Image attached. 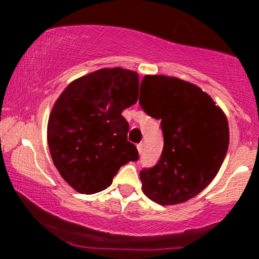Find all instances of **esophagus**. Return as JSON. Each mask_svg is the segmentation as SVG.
Segmentation results:
<instances>
[{"instance_id":"obj_1","label":"esophagus","mask_w":259,"mask_h":259,"mask_svg":"<svg viewBox=\"0 0 259 259\" xmlns=\"http://www.w3.org/2000/svg\"><path fill=\"white\" fill-rule=\"evenodd\" d=\"M144 146H145L144 142H140V144L138 145V151H139L140 154H141L142 151H144Z\"/></svg>"}]
</instances>
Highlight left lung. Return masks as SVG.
Wrapping results in <instances>:
<instances>
[{
    "label": "left lung",
    "instance_id": "left-lung-1",
    "mask_svg": "<svg viewBox=\"0 0 259 259\" xmlns=\"http://www.w3.org/2000/svg\"><path fill=\"white\" fill-rule=\"evenodd\" d=\"M142 85L146 97L140 94V105L160 119L164 138L158 163L140 171L142 191L157 203L173 206L195 197L214 179L228 152V119L212 97L191 82L146 75Z\"/></svg>",
    "mask_w": 259,
    "mask_h": 259
}]
</instances>
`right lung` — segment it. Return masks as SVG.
Masks as SVG:
<instances>
[{
	"label": "right lung",
	"mask_w": 259,
	"mask_h": 259,
	"mask_svg": "<svg viewBox=\"0 0 259 259\" xmlns=\"http://www.w3.org/2000/svg\"><path fill=\"white\" fill-rule=\"evenodd\" d=\"M138 97V73L103 68L74 80L56 101L47 124L50 152L62 178L80 194L107 189L121 165L139 159L121 115Z\"/></svg>",
	"instance_id": "add662e5"
}]
</instances>
